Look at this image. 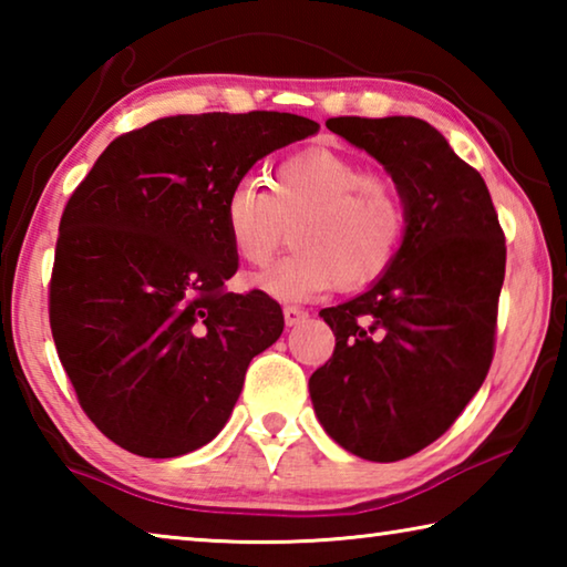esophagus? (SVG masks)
I'll list each match as a JSON object with an SVG mask.
<instances>
[{"label": "esophagus", "mask_w": 567, "mask_h": 567, "mask_svg": "<svg viewBox=\"0 0 567 567\" xmlns=\"http://www.w3.org/2000/svg\"><path fill=\"white\" fill-rule=\"evenodd\" d=\"M282 315H285L287 328H295V324H300L307 318V312L302 310V307H292V305H287L285 310H282Z\"/></svg>", "instance_id": "34e87169"}]
</instances>
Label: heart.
Segmentation results:
<instances>
[{"label":"heart","mask_w":567,"mask_h":567,"mask_svg":"<svg viewBox=\"0 0 567 567\" xmlns=\"http://www.w3.org/2000/svg\"><path fill=\"white\" fill-rule=\"evenodd\" d=\"M225 233L249 267H267L280 245L295 249L255 287L280 302H305L332 285L360 290L395 260L408 217L395 179L364 172L358 159L310 150L285 159L270 177H245L225 199Z\"/></svg>","instance_id":"1"}]
</instances>
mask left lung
I'll use <instances>...</instances> for the list:
<instances>
[{"instance_id":"left-lung-1","label":"left lung","mask_w":567,"mask_h":567,"mask_svg":"<svg viewBox=\"0 0 567 567\" xmlns=\"http://www.w3.org/2000/svg\"><path fill=\"white\" fill-rule=\"evenodd\" d=\"M400 187L405 237L362 295L328 307L332 358L312 372L315 415L372 463L420 453L473 400L493 362L505 237L480 172L417 117H332Z\"/></svg>"}]
</instances>
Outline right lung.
<instances>
[{"instance_id":"right-lung-1","label":"right lung","mask_w":567,"mask_h":567,"mask_svg":"<svg viewBox=\"0 0 567 567\" xmlns=\"http://www.w3.org/2000/svg\"><path fill=\"white\" fill-rule=\"evenodd\" d=\"M318 130L287 112L175 114L114 140L74 189L50 324L112 443L179 457L225 427L249 360L285 328L272 297L225 290L237 270L225 199L257 159Z\"/></svg>"}]
</instances>
